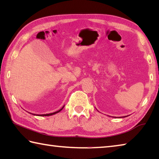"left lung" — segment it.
Listing matches in <instances>:
<instances>
[{"instance_id":"left-lung-1","label":"left lung","mask_w":159,"mask_h":159,"mask_svg":"<svg viewBox=\"0 0 159 159\" xmlns=\"http://www.w3.org/2000/svg\"><path fill=\"white\" fill-rule=\"evenodd\" d=\"M126 116H124V117H126Z\"/></svg>"}]
</instances>
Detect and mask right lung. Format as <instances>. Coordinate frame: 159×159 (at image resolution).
Here are the masks:
<instances>
[{
    "instance_id": "add662e5",
    "label": "right lung",
    "mask_w": 159,
    "mask_h": 159,
    "mask_svg": "<svg viewBox=\"0 0 159 159\" xmlns=\"http://www.w3.org/2000/svg\"><path fill=\"white\" fill-rule=\"evenodd\" d=\"M64 105L62 107H61V109H60V110H58V111H55V112L50 113V114H31V113H29V114H33V115H34V116H52V115H53V114H57V113L60 112V111H61V110H62V109L64 108Z\"/></svg>"
}]
</instances>
